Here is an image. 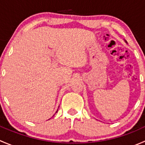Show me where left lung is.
Here are the masks:
<instances>
[{
	"label": "left lung",
	"instance_id": "obj_1",
	"mask_svg": "<svg viewBox=\"0 0 145 145\" xmlns=\"http://www.w3.org/2000/svg\"><path fill=\"white\" fill-rule=\"evenodd\" d=\"M125 42H126V41H125ZM126 43H127V42H126Z\"/></svg>",
	"mask_w": 145,
	"mask_h": 145
}]
</instances>
